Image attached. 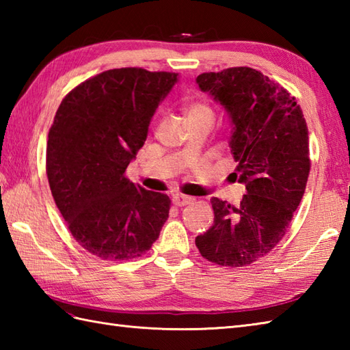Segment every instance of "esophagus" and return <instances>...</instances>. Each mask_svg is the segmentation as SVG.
I'll list each match as a JSON object with an SVG mask.
<instances>
[{"label": "esophagus", "instance_id": "esophagus-1", "mask_svg": "<svg viewBox=\"0 0 350 350\" xmlns=\"http://www.w3.org/2000/svg\"><path fill=\"white\" fill-rule=\"evenodd\" d=\"M191 202H194V198H192V197H188V196H180V194L173 196V204H174L176 207H183V206L189 204Z\"/></svg>", "mask_w": 350, "mask_h": 350}]
</instances>
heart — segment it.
<instances>
[{
	"label": "heart",
	"instance_id": "heart-1",
	"mask_svg": "<svg viewBox=\"0 0 350 350\" xmlns=\"http://www.w3.org/2000/svg\"><path fill=\"white\" fill-rule=\"evenodd\" d=\"M187 113H188V120H191V118H207V120L213 122L215 118L213 108L209 105V103L203 100H196L189 103Z\"/></svg>",
	"mask_w": 350,
	"mask_h": 350
}]
</instances>
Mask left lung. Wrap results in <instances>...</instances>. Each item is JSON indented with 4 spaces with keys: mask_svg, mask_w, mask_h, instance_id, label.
Wrapping results in <instances>:
<instances>
[{
    "mask_svg": "<svg viewBox=\"0 0 350 350\" xmlns=\"http://www.w3.org/2000/svg\"><path fill=\"white\" fill-rule=\"evenodd\" d=\"M198 87L226 108L237 162L233 180L245 183L239 206L212 197L213 224L196 237L206 260L230 267L257 262L284 237L310 174L308 128L295 96L251 68L197 77Z\"/></svg>",
    "mask_w": 350,
    "mask_h": 350,
    "instance_id": "left-lung-1",
    "label": "left lung"
}]
</instances>
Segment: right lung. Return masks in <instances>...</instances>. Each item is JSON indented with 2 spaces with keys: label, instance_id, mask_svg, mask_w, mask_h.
<instances>
[{
  "label": "right lung",
  "instance_id": "add662e5",
  "mask_svg": "<svg viewBox=\"0 0 350 350\" xmlns=\"http://www.w3.org/2000/svg\"><path fill=\"white\" fill-rule=\"evenodd\" d=\"M177 73L111 69L66 94L48 133L46 174L58 211L81 247L102 260L146 254L171 200L126 177Z\"/></svg>",
  "mask_w": 350,
  "mask_h": 350
}]
</instances>
